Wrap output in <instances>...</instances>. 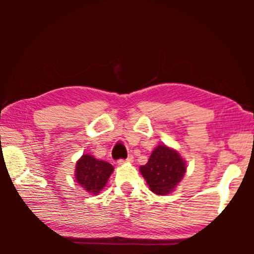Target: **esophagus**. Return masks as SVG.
I'll list each match as a JSON object with an SVG mask.
<instances>
[{
    "label": "esophagus",
    "mask_w": 254,
    "mask_h": 254,
    "mask_svg": "<svg viewBox=\"0 0 254 254\" xmlns=\"http://www.w3.org/2000/svg\"><path fill=\"white\" fill-rule=\"evenodd\" d=\"M132 161H133V156L132 154H130V156H128L127 159H120L119 163L120 165H123V163H126V162H132Z\"/></svg>",
    "instance_id": "obj_1"
}]
</instances>
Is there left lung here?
I'll return each instance as SVG.
<instances>
[{"instance_id": "obj_1", "label": "left lung", "mask_w": 254, "mask_h": 254, "mask_svg": "<svg viewBox=\"0 0 254 254\" xmlns=\"http://www.w3.org/2000/svg\"><path fill=\"white\" fill-rule=\"evenodd\" d=\"M150 190L157 195H167L174 190L186 173L184 159L166 145H158L148 162L140 167Z\"/></svg>"}]
</instances>
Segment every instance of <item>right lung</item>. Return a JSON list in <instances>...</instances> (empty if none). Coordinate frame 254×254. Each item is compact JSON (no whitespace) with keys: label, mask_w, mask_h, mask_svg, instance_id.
Returning a JSON list of instances; mask_svg holds the SVG:
<instances>
[{"label":"right lung","mask_w":254,"mask_h":254,"mask_svg":"<svg viewBox=\"0 0 254 254\" xmlns=\"http://www.w3.org/2000/svg\"><path fill=\"white\" fill-rule=\"evenodd\" d=\"M111 163L84 154L76 163V180L85 190L97 195L113 173Z\"/></svg>","instance_id":"right-lung-1"}]
</instances>
